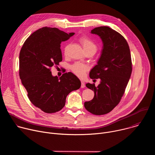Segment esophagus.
<instances>
[{
    "instance_id": "34e87169",
    "label": "esophagus",
    "mask_w": 155,
    "mask_h": 155,
    "mask_svg": "<svg viewBox=\"0 0 155 155\" xmlns=\"http://www.w3.org/2000/svg\"><path fill=\"white\" fill-rule=\"evenodd\" d=\"M84 86H85V85H84V81H81V87L83 88V87H84Z\"/></svg>"
}]
</instances>
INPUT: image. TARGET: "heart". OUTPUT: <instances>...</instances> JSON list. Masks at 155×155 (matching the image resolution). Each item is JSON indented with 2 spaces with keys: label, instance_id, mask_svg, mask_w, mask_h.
<instances>
[{
  "label": "heart",
  "instance_id": "1",
  "mask_svg": "<svg viewBox=\"0 0 155 155\" xmlns=\"http://www.w3.org/2000/svg\"><path fill=\"white\" fill-rule=\"evenodd\" d=\"M80 41L81 42V45L86 52L88 51H93L94 53L96 52L97 50V47L96 44L89 37L86 36H82L80 38ZM69 45H65L64 48V53L65 55H67L68 49H69ZM71 71L78 77H83L84 75L85 72L88 69L87 65L80 63V62H75L71 66Z\"/></svg>",
  "mask_w": 155,
  "mask_h": 155
}]
</instances>
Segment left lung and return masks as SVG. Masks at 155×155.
<instances>
[{
	"label": "left lung",
	"instance_id": "obj_1",
	"mask_svg": "<svg viewBox=\"0 0 155 155\" xmlns=\"http://www.w3.org/2000/svg\"><path fill=\"white\" fill-rule=\"evenodd\" d=\"M91 33L98 35L103 41V50L97 65L90 73L91 79H101L97 86L87 83L94 91V98L84 104L85 108L96 115H105L120 103L132 73L129 47L124 37L107 26L97 27Z\"/></svg>",
	"mask_w": 155,
	"mask_h": 155
}]
</instances>
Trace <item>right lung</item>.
<instances>
[{"mask_svg": "<svg viewBox=\"0 0 155 155\" xmlns=\"http://www.w3.org/2000/svg\"><path fill=\"white\" fill-rule=\"evenodd\" d=\"M74 33L56 28L43 27L32 33L19 53V74L31 103L47 114H53L65 105L67 96L80 87V80L72 72L60 78L53 77L51 69L62 60V41Z\"/></svg>", "mask_w": 155, "mask_h": 155, "instance_id": "add662e5", "label": "right lung"}]
</instances>
